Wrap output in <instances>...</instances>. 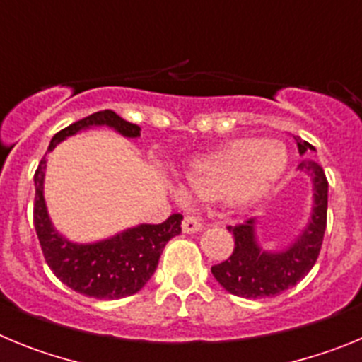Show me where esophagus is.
I'll list each match as a JSON object with an SVG mask.
<instances>
[{"mask_svg": "<svg viewBox=\"0 0 362 362\" xmlns=\"http://www.w3.org/2000/svg\"><path fill=\"white\" fill-rule=\"evenodd\" d=\"M183 232L185 233H196L199 230H203V225H201V221L194 216H187L183 219Z\"/></svg>", "mask_w": 362, "mask_h": 362, "instance_id": "esophagus-1", "label": "esophagus"}]
</instances>
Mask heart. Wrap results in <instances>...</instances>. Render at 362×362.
<instances>
[{
	"instance_id": "1",
	"label": "heart",
	"mask_w": 362,
	"mask_h": 362,
	"mask_svg": "<svg viewBox=\"0 0 362 362\" xmlns=\"http://www.w3.org/2000/svg\"><path fill=\"white\" fill-rule=\"evenodd\" d=\"M288 153L279 141L243 137L192 166L188 185L204 199L248 204L261 197L286 168Z\"/></svg>"
}]
</instances>
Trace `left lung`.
I'll return each mask as SVG.
<instances>
[{
	"label": "left lung",
	"mask_w": 362,
	"mask_h": 362,
	"mask_svg": "<svg viewBox=\"0 0 362 362\" xmlns=\"http://www.w3.org/2000/svg\"><path fill=\"white\" fill-rule=\"evenodd\" d=\"M300 156H310L313 148L308 141L296 139ZM300 170L313 177L312 221L292 246L283 252H264L255 241V221L246 219L235 226H226L233 233V252L226 261L214 264L217 283L230 293L246 299L276 297L292 288L312 270L321 252L328 210V181L325 170L312 159L299 163Z\"/></svg>",
	"instance_id": "obj_1"
}]
</instances>
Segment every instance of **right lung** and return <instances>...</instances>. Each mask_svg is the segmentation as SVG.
I'll return each mask as SVG.
<instances>
[{
	"label": "right lung",
	"mask_w": 362,
	"mask_h": 362,
	"mask_svg": "<svg viewBox=\"0 0 362 362\" xmlns=\"http://www.w3.org/2000/svg\"><path fill=\"white\" fill-rule=\"evenodd\" d=\"M92 124H107L124 137H137L141 130L116 112L101 110L59 130L47 152L65 137ZM45 166L47 159L43 156L34 174V228L54 276L74 292L95 299H121L139 292L158 268L166 243L181 233L183 216L172 214L159 225H139L94 245H76L62 238L49 219L43 199Z\"/></svg>",
	"instance_id": "obj_1"
}]
</instances>
